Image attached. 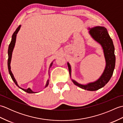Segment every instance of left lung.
<instances>
[{
  "mask_svg": "<svg viewBox=\"0 0 123 123\" xmlns=\"http://www.w3.org/2000/svg\"><path fill=\"white\" fill-rule=\"evenodd\" d=\"M88 30L91 37L96 42L100 44L103 48L106 61V66L103 74L95 81L89 82L86 84H81L75 80L71 79V67L68 62H67V64L70 78L75 85L84 90L96 91L104 87L108 82L113 74L116 61L115 48L113 41L105 27L97 26L92 28L89 27Z\"/></svg>",
  "mask_w": 123,
  "mask_h": 123,
  "instance_id": "left-lung-1",
  "label": "left lung"
}]
</instances>
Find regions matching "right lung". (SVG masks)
I'll list each match as a JSON object with an SVG mask.
<instances>
[{"instance_id": "1", "label": "right lung", "mask_w": 123, "mask_h": 123, "mask_svg": "<svg viewBox=\"0 0 123 123\" xmlns=\"http://www.w3.org/2000/svg\"><path fill=\"white\" fill-rule=\"evenodd\" d=\"M20 27H21V25H20L19 26L17 27V28L16 29V30L15 31V32H14V33H13V34L12 35V41L10 42V43L8 47V71L9 73V74L10 75V77H11L12 80L14 81V82H15V83L17 87H19V88L23 90H24L25 92H26L27 93H36V92H34V91H33L32 89L30 88H28L27 89H24V88H22L21 87H19V86L18 85L17 82L16 80L15 79V78L14 76V74H12V73L11 71V67H10V63H11V60H12V51H13V49H14V47L15 45V43H16V36H17V34L18 33V31H19ZM54 61V60L52 62V63L50 64V66H49V70L50 69V68L52 67V64H53V62ZM49 79L47 80L46 83V85L45 86V88L48 87V86L49 84Z\"/></svg>"}]
</instances>
